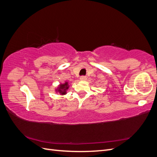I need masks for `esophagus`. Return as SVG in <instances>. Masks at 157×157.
I'll return each instance as SVG.
<instances>
[{
	"instance_id": "34e87169",
	"label": "esophagus",
	"mask_w": 157,
	"mask_h": 157,
	"mask_svg": "<svg viewBox=\"0 0 157 157\" xmlns=\"http://www.w3.org/2000/svg\"><path fill=\"white\" fill-rule=\"evenodd\" d=\"M80 79L81 80H85L86 79V77H85V76H82V77H80Z\"/></svg>"
}]
</instances>
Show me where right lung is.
<instances>
[{
  "instance_id": "1",
  "label": "right lung",
  "mask_w": 157,
  "mask_h": 157,
  "mask_svg": "<svg viewBox=\"0 0 157 157\" xmlns=\"http://www.w3.org/2000/svg\"><path fill=\"white\" fill-rule=\"evenodd\" d=\"M69 88L68 82H65L64 84H61L59 85V88L56 90L57 92H59L61 95L66 94V91Z\"/></svg>"
}]
</instances>
